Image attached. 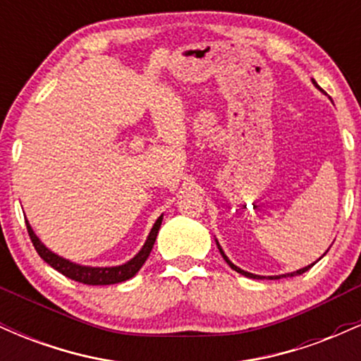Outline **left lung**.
<instances>
[{
    "mask_svg": "<svg viewBox=\"0 0 361 361\" xmlns=\"http://www.w3.org/2000/svg\"><path fill=\"white\" fill-rule=\"evenodd\" d=\"M314 85H316V81H314ZM316 86H317V85H316ZM219 250H221V246H219ZM221 255L224 256V259L227 261V264H229V267L233 268V270H235V271H238V273H241V275H244V276H247V279H264V276H259V275H252V273H247V271L241 270V268H238V267H235V264L231 263L229 258H227V256L224 255V251H222V250H221ZM324 255H326V252H324ZM312 267H314V263H312V264H309V267L302 268V270H297V271H293V273H288V275H281V276H293V275H302V273H305V271L309 270V268H312ZM281 276H268V279H270V280H271V279H281Z\"/></svg>",
    "mask_w": 361,
    "mask_h": 361,
    "instance_id": "8db88e82",
    "label": "left lung"
}]
</instances>
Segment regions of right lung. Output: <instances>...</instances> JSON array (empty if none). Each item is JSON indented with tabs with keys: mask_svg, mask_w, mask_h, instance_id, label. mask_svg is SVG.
Segmentation results:
<instances>
[{
	"mask_svg": "<svg viewBox=\"0 0 361 361\" xmlns=\"http://www.w3.org/2000/svg\"><path fill=\"white\" fill-rule=\"evenodd\" d=\"M161 221H163V215H161V217L156 221L154 226H152L146 244H144L142 250H140L134 258L127 261L126 264H120V267H111V268H91V267H80V264L71 263V261L61 258V256L54 255L52 251H49L47 247L39 241V238L34 234V231H32L30 224L28 222H27V231L32 239V244H34L35 251L39 252V256L45 261V263L51 264L54 270L62 273V275L68 276V279L80 281V283H85V285H114V283H120V281L132 279V276L140 270V267L146 263L147 256L151 255L152 246H154L157 231H159L161 227Z\"/></svg>",
	"mask_w": 361,
	"mask_h": 361,
	"instance_id": "1",
	"label": "right lung"
}]
</instances>
